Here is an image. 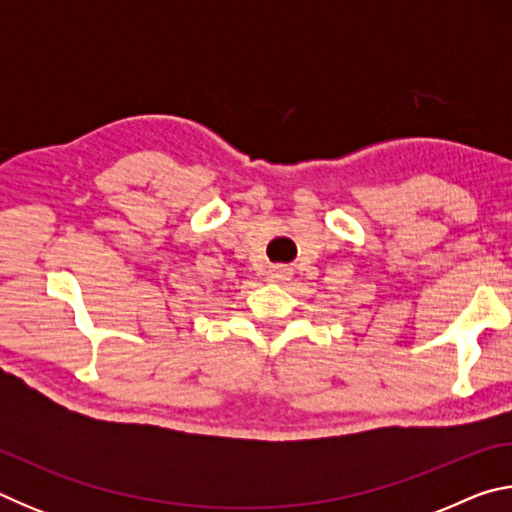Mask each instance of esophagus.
Instances as JSON below:
<instances>
[{
	"mask_svg": "<svg viewBox=\"0 0 512 512\" xmlns=\"http://www.w3.org/2000/svg\"><path fill=\"white\" fill-rule=\"evenodd\" d=\"M291 275H293V271H291L289 266H273L271 271H268V280L284 284V282L291 280Z\"/></svg>",
	"mask_w": 512,
	"mask_h": 512,
	"instance_id": "1",
	"label": "esophagus"
}]
</instances>
